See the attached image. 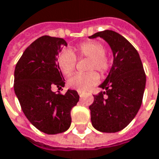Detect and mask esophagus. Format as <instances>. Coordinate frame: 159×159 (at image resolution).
<instances>
[{"label": "esophagus", "mask_w": 159, "mask_h": 159, "mask_svg": "<svg viewBox=\"0 0 159 159\" xmlns=\"http://www.w3.org/2000/svg\"><path fill=\"white\" fill-rule=\"evenodd\" d=\"M78 93H79V95H80V97H81V96H82V94H83V93H82L81 91H78Z\"/></svg>", "instance_id": "esophagus-1"}]
</instances>
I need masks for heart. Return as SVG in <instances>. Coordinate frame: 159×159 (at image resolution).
I'll list each match as a JSON object with an SVG mask.
<instances>
[{"mask_svg": "<svg viewBox=\"0 0 159 159\" xmlns=\"http://www.w3.org/2000/svg\"><path fill=\"white\" fill-rule=\"evenodd\" d=\"M76 52L79 58H86L90 61L87 65L88 73L83 74H74L68 80V86L78 91L85 92L93 86L99 80L97 72L105 75L111 67L109 58L106 55V48L100 42L96 40H89L79 45L76 48ZM59 68L66 76H69L74 72L77 58L71 50L66 49L60 52L57 58Z\"/></svg>", "mask_w": 159, "mask_h": 159, "instance_id": "obj_1", "label": "heart"}]
</instances>
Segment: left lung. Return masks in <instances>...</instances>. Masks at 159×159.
I'll list each match as a JSON object with an SVG mask.
<instances>
[{
  "mask_svg": "<svg viewBox=\"0 0 159 159\" xmlns=\"http://www.w3.org/2000/svg\"><path fill=\"white\" fill-rule=\"evenodd\" d=\"M96 37L110 45L113 64L99 86L105 92L93 95V103L89 107L91 121L99 132H117L126 127L139 110L146 76L139 52L125 37L111 30L89 36L90 39Z\"/></svg>",
  "mask_w": 159,
  "mask_h": 159,
  "instance_id": "1",
  "label": "left lung"
}]
</instances>
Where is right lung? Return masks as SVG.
<instances>
[{
	"mask_svg": "<svg viewBox=\"0 0 159 159\" xmlns=\"http://www.w3.org/2000/svg\"><path fill=\"white\" fill-rule=\"evenodd\" d=\"M67 46L61 38L44 35L24 51L15 69L14 89L23 112L40 132L57 134L71 125V110L77 105L79 94L67 90L55 93L53 86L64 87L65 80L57 64L61 46Z\"/></svg>",
	"mask_w": 159,
	"mask_h": 159,
	"instance_id": "1",
	"label": "right lung"
}]
</instances>
